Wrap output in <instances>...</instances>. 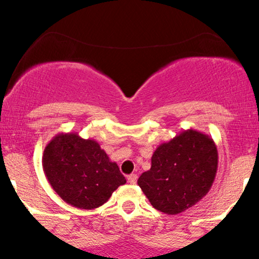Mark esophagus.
I'll list each match as a JSON object with an SVG mask.
<instances>
[{"instance_id":"esophagus-1","label":"esophagus","mask_w":259,"mask_h":259,"mask_svg":"<svg viewBox=\"0 0 259 259\" xmlns=\"http://www.w3.org/2000/svg\"><path fill=\"white\" fill-rule=\"evenodd\" d=\"M127 183L132 184V185H135V184L138 183V175H136V174H130L129 177H127Z\"/></svg>"}]
</instances>
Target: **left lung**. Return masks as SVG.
Wrapping results in <instances>:
<instances>
[{"instance_id": "left-lung-1", "label": "left lung", "mask_w": 259, "mask_h": 259, "mask_svg": "<svg viewBox=\"0 0 259 259\" xmlns=\"http://www.w3.org/2000/svg\"><path fill=\"white\" fill-rule=\"evenodd\" d=\"M218 169V151L210 136L189 129L156 148L151 169L138 184L151 204L175 215L208 194Z\"/></svg>"}]
</instances>
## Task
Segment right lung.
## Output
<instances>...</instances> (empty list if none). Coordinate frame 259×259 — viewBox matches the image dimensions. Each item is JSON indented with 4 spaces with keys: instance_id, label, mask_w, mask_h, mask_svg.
Masks as SVG:
<instances>
[{
    "instance_id": "right-lung-1",
    "label": "right lung",
    "mask_w": 259,
    "mask_h": 259,
    "mask_svg": "<svg viewBox=\"0 0 259 259\" xmlns=\"http://www.w3.org/2000/svg\"><path fill=\"white\" fill-rule=\"evenodd\" d=\"M42 168L56 194L70 206L95 209L126 183L99 142L61 133L45 147Z\"/></svg>"
}]
</instances>
